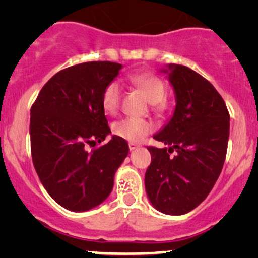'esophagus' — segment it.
<instances>
[{"instance_id":"obj_1","label":"esophagus","mask_w":258,"mask_h":258,"mask_svg":"<svg viewBox=\"0 0 258 258\" xmlns=\"http://www.w3.org/2000/svg\"><path fill=\"white\" fill-rule=\"evenodd\" d=\"M140 146L137 145V144H134V142H130L128 144V148H130V151H135V150H137V148H139Z\"/></svg>"}]
</instances>
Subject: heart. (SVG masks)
I'll list each match as a JSON object with an SVG mask.
<instances>
[{"mask_svg": "<svg viewBox=\"0 0 258 258\" xmlns=\"http://www.w3.org/2000/svg\"><path fill=\"white\" fill-rule=\"evenodd\" d=\"M128 81L135 87L140 88L145 93L155 110L161 111L165 108L166 88L165 83L160 77L150 72H141V74L131 75ZM119 96H121V87L116 81H112L103 88L101 102L106 113L112 114L116 112L119 105ZM153 128L155 126L150 119L126 117V118L113 122L112 134L119 139L137 144V142H141L148 134H151Z\"/></svg>", "mask_w": 258, "mask_h": 258, "instance_id": "1", "label": "heart"}]
</instances>
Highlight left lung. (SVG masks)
<instances>
[{
  "instance_id": "left-lung-1",
  "label": "left lung",
  "mask_w": 258,
  "mask_h": 258,
  "mask_svg": "<svg viewBox=\"0 0 258 258\" xmlns=\"http://www.w3.org/2000/svg\"><path fill=\"white\" fill-rule=\"evenodd\" d=\"M161 72L172 86L176 107L153 136L167 147H147L152 161L145 187L156 210L178 216L196 209L215 186L227 152L230 113L216 88L194 70L170 63Z\"/></svg>"
}]
</instances>
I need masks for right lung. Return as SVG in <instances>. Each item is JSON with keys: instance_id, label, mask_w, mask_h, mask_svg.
Wrapping results in <instances>:
<instances>
[{"instance_id": "right-lung-1", "label": "right lung", "mask_w": 258, "mask_h": 258, "mask_svg": "<svg viewBox=\"0 0 258 258\" xmlns=\"http://www.w3.org/2000/svg\"><path fill=\"white\" fill-rule=\"evenodd\" d=\"M121 69L116 62L92 61L62 70L31 107L33 166L49 196L66 210L82 212L102 204L128 155L127 142L114 135L86 150L111 134L101 97Z\"/></svg>"}]
</instances>
